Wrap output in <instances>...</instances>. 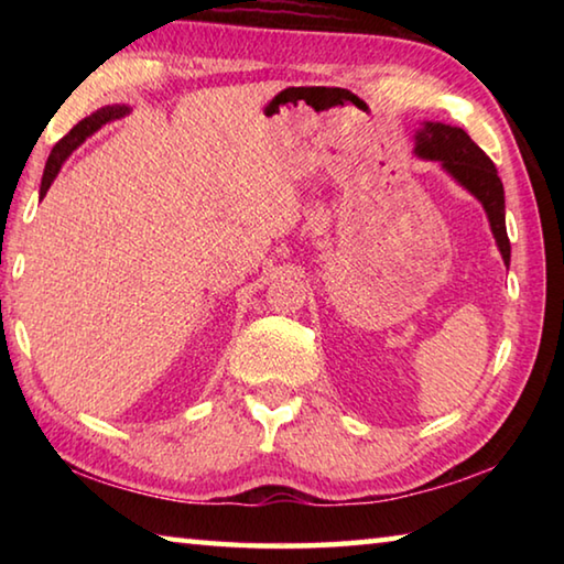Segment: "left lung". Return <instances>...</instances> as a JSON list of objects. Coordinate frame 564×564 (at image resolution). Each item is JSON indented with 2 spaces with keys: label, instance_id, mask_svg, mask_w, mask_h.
Here are the masks:
<instances>
[{
  "label": "left lung",
  "instance_id": "left-lung-1",
  "mask_svg": "<svg viewBox=\"0 0 564 564\" xmlns=\"http://www.w3.org/2000/svg\"><path fill=\"white\" fill-rule=\"evenodd\" d=\"M415 151L423 159L441 161L467 191L480 198L502 259L510 263V238L505 231V191L490 156L463 129L445 127V123H425V129L415 133Z\"/></svg>",
  "mask_w": 564,
  "mask_h": 564
}]
</instances>
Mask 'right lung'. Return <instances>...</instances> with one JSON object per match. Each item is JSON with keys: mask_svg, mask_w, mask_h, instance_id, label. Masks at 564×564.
I'll return each instance as SVG.
<instances>
[{"mask_svg": "<svg viewBox=\"0 0 564 564\" xmlns=\"http://www.w3.org/2000/svg\"><path fill=\"white\" fill-rule=\"evenodd\" d=\"M121 113H127V109L123 107H107V109H99L97 113H91V117H87L84 121H79L76 123V127L66 133V137L59 141V144H56L54 149H52V154H50V159H46V169H44V176H42V191H40V196H44L46 191H50V186H52V181H54V176L59 174V169H62V164H64V159L72 154V151L82 144L84 139L89 137V133H94L97 131L101 123H107V121H111V119H119Z\"/></svg>", "mask_w": 564, "mask_h": 564, "instance_id": "obj_1", "label": "right lung"}]
</instances>
